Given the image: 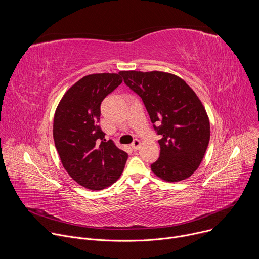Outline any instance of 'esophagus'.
<instances>
[{
  "instance_id": "esophagus-1",
  "label": "esophagus",
  "mask_w": 259,
  "mask_h": 259,
  "mask_svg": "<svg viewBox=\"0 0 259 259\" xmlns=\"http://www.w3.org/2000/svg\"><path fill=\"white\" fill-rule=\"evenodd\" d=\"M131 146H132V149L133 150H137L138 149V147L140 146V140L139 139H134L133 140V142H132V144H131Z\"/></svg>"
}]
</instances>
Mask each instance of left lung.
<instances>
[{
    "instance_id": "obj_1",
    "label": "left lung",
    "mask_w": 259,
    "mask_h": 259,
    "mask_svg": "<svg viewBox=\"0 0 259 259\" xmlns=\"http://www.w3.org/2000/svg\"><path fill=\"white\" fill-rule=\"evenodd\" d=\"M120 73L141 97L161 136L160 157L151 165L152 171L169 182L189 178L200 166L210 140L209 118L201 100L186 82L169 72Z\"/></svg>"
}]
</instances>
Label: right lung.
Wrapping results in <instances>:
<instances>
[{"label":"right lung","instance_id":"add662e5","mask_svg":"<svg viewBox=\"0 0 259 259\" xmlns=\"http://www.w3.org/2000/svg\"><path fill=\"white\" fill-rule=\"evenodd\" d=\"M120 72L85 76L66 91L55 110L53 138L62 166L88 190L112 186L128 159L98 126L102 100L123 82Z\"/></svg>","mask_w":259,"mask_h":259}]
</instances>
